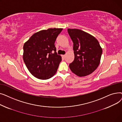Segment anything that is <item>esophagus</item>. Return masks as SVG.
<instances>
[{"mask_svg": "<svg viewBox=\"0 0 122 122\" xmlns=\"http://www.w3.org/2000/svg\"><path fill=\"white\" fill-rule=\"evenodd\" d=\"M62 57L64 58H65V57H66V55H62Z\"/></svg>", "mask_w": 122, "mask_h": 122, "instance_id": "1", "label": "esophagus"}]
</instances>
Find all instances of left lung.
Listing matches in <instances>:
<instances>
[{
  "label": "left lung",
  "instance_id": "left-lung-1",
  "mask_svg": "<svg viewBox=\"0 0 122 122\" xmlns=\"http://www.w3.org/2000/svg\"><path fill=\"white\" fill-rule=\"evenodd\" d=\"M73 42L75 58L70 64L72 72L79 76L92 74L100 63L102 49L98 41L86 32L76 29H68Z\"/></svg>",
  "mask_w": 122,
  "mask_h": 122
}]
</instances>
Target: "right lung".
<instances>
[{
  "mask_svg": "<svg viewBox=\"0 0 122 122\" xmlns=\"http://www.w3.org/2000/svg\"><path fill=\"white\" fill-rule=\"evenodd\" d=\"M63 29L53 28L38 31L23 46V60L30 72L36 78L47 80L57 72L62 60L55 46L56 38Z\"/></svg>",
  "mask_w": 122,
  "mask_h": 122,
  "instance_id": "1",
  "label": "right lung"
}]
</instances>
